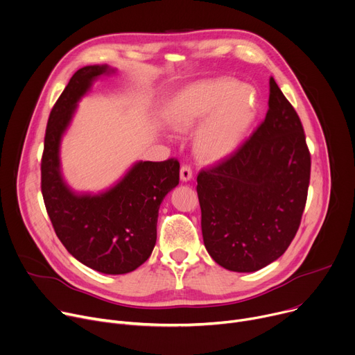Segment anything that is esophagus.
<instances>
[{
	"mask_svg": "<svg viewBox=\"0 0 355 355\" xmlns=\"http://www.w3.org/2000/svg\"><path fill=\"white\" fill-rule=\"evenodd\" d=\"M192 176H193V172H192V168H190L189 165H183V166L180 168V179H182L183 182L190 180V179H192Z\"/></svg>",
	"mask_w": 355,
	"mask_h": 355,
	"instance_id": "1",
	"label": "esophagus"
}]
</instances>
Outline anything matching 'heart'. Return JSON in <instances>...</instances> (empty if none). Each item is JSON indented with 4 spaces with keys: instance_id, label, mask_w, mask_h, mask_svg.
<instances>
[{
    "instance_id": "heart-1",
    "label": "heart",
    "mask_w": 355,
    "mask_h": 355,
    "mask_svg": "<svg viewBox=\"0 0 355 355\" xmlns=\"http://www.w3.org/2000/svg\"><path fill=\"white\" fill-rule=\"evenodd\" d=\"M257 114L256 89L230 78H217L189 87L169 105L166 121L176 132H189L206 119L196 138L202 160L227 156L246 135Z\"/></svg>"
}]
</instances>
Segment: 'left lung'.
Masks as SVG:
<instances>
[{
    "instance_id": "8db88e82",
    "label": "left lung",
    "mask_w": 355,
    "mask_h": 355,
    "mask_svg": "<svg viewBox=\"0 0 355 355\" xmlns=\"http://www.w3.org/2000/svg\"><path fill=\"white\" fill-rule=\"evenodd\" d=\"M310 171L302 121L270 78L264 121L234 152L198 175L202 234L211 259L239 272L277 260L302 222Z\"/></svg>"
}]
</instances>
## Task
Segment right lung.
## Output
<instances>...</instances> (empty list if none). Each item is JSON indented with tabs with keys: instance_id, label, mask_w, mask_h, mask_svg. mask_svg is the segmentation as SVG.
Returning a JSON list of instances; mask_svg holds the SVG:
<instances>
[{
	"instance_id": "add662e5",
	"label": "right lung",
	"mask_w": 355,
	"mask_h": 355,
	"mask_svg": "<svg viewBox=\"0 0 355 355\" xmlns=\"http://www.w3.org/2000/svg\"><path fill=\"white\" fill-rule=\"evenodd\" d=\"M114 72L106 65L78 69L53 105L41 159V192L52 227L65 249L83 264L125 275L144 264L156 243L159 206L179 183V160L138 162L101 195H75L60 171V144L76 102L94 80Z\"/></svg>"
}]
</instances>
